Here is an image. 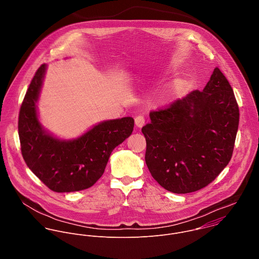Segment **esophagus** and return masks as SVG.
Returning a JSON list of instances; mask_svg holds the SVG:
<instances>
[{
	"label": "esophagus",
	"instance_id": "1",
	"mask_svg": "<svg viewBox=\"0 0 259 259\" xmlns=\"http://www.w3.org/2000/svg\"><path fill=\"white\" fill-rule=\"evenodd\" d=\"M135 121H136V125L138 127H142L144 124H145V117L143 115H138L136 118H135Z\"/></svg>",
	"mask_w": 259,
	"mask_h": 259
}]
</instances>
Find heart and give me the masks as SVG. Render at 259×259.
Listing matches in <instances>:
<instances>
[{
	"mask_svg": "<svg viewBox=\"0 0 259 259\" xmlns=\"http://www.w3.org/2000/svg\"><path fill=\"white\" fill-rule=\"evenodd\" d=\"M174 93H176V92H174ZM171 94H172V93H171ZM169 97H170V94H169V95H167V96H163V97L160 99V102L162 103V102H165V101H167Z\"/></svg>",
	"mask_w": 259,
	"mask_h": 259,
	"instance_id": "obj_1",
	"label": "heart"
}]
</instances>
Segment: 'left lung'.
I'll return each mask as SVG.
<instances>
[{
    "instance_id": "1",
    "label": "left lung",
    "mask_w": 259,
    "mask_h": 259,
    "mask_svg": "<svg viewBox=\"0 0 259 259\" xmlns=\"http://www.w3.org/2000/svg\"><path fill=\"white\" fill-rule=\"evenodd\" d=\"M146 163L168 191L189 193L212 183L228 164L239 122V109L227 78L215 68L202 92H191L149 112Z\"/></svg>"
}]
</instances>
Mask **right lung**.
Masks as SVG:
<instances>
[{"instance_id":"obj_1","label":"right lung","mask_w":259,"mask_h":259,"mask_svg":"<svg viewBox=\"0 0 259 259\" xmlns=\"http://www.w3.org/2000/svg\"><path fill=\"white\" fill-rule=\"evenodd\" d=\"M46 71L41 65L34 75L19 112L21 151L29 168L56 192L87 189L103 176L111 151L134 130L133 117L106 120L74 141H60L42 130L36 103Z\"/></svg>"}]
</instances>
